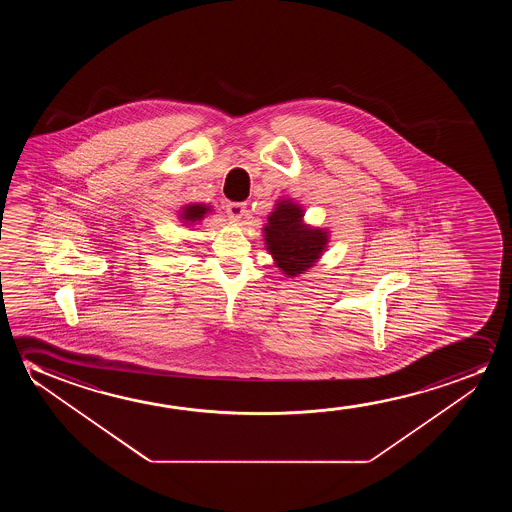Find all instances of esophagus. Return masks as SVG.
I'll return each instance as SVG.
<instances>
[{
    "mask_svg": "<svg viewBox=\"0 0 512 512\" xmlns=\"http://www.w3.org/2000/svg\"><path fill=\"white\" fill-rule=\"evenodd\" d=\"M225 211H227V215L232 220H241V218L245 217L246 203H229Z\"/></svg>",
    "mask_w": 512,
    "mask_h": 512,
    "instance_id": "esophagus-1",
    "label": "esophagus"
}]
</instances>
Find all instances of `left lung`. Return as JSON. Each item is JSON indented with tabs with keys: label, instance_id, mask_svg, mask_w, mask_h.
I'll return each mask as SVG.
<instances>
[{
	"label": "left lung",
	"instance_id": "left-lung-1",
	"mask_svg": "<svg viewBox=\"0 0 512 512\" xmlns=\"http://www.w3.org/2000/svg\"><path fill=\"white\" fill-rule=\"evenodd\" d=\"M264 232L267 250L288 276H297L313 266L327 245V232L302 224L301 206L290 201L276 204Z\"/></svg>",
	"mask_w": 512,
	"mask_h": 512
}]
</instances>
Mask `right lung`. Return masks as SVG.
Listing matches in <instances>:
<instances>
[{"label":"right lung","instance_id":"add662e5","mask_svg":"<svg viewBox=\"0 0 512 512\" xmlns=\"http://www.w3.org/2000/svg\"><path fill=\"white\" fill-rule=\"evenodd\" d=\"M206 213H208V208L203 206V204H189V206L183 210L182 218L185 220V224H187V222L194 224V222L203 220Z\"/></svg>","mask_w":512,"mask_h":512}]
</instances>
